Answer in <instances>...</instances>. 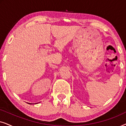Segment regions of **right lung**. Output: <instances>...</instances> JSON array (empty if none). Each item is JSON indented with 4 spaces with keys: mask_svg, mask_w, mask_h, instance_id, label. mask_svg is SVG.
I'll use <instances>...</instances> for the list:
<instances>
[{
    "mask_svg": "<svg viewBox=\"0 0 126 126\" xmlns=\"http://www.w3.org/2000/svg\"><path fill=\"white\" fill-rule=\"evenodd\" d=\"M28 104H32V103H31V104H30V103H28ZM35 104H37V103H35Z\"/></svg>",
    "mask_w": 126,
    "mask_h": 126,
    "instance_id": "1",
    "label": "right lung"
}]
</instances>
